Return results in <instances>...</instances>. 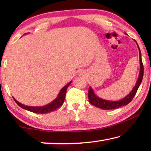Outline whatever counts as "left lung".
I'll return each instance as SVG.
<instances>
[{"label":"left lung","instance_id":"obj_1","mask_svg":"<svg viewBox=\"0 0 151 151\" xmlns=\"http://www.w3.org/2000/svg\"><path fill=\"white\" fill-rule=\"evenodd\" d=\"M136 42V41H135ZM137 43V42H136ZM138 49H139V65H140V69H139V77L136 82L135 86H134L133 90L129 93V94H128L127 96L124 98L121 99L118 101H111V100H104L99 98L98 96H97L95 92L93 90V88L89 86L88 88V100L89 102L92 105H93L95 106L98 107L104 110H111V109H118L119 107L126 106L132 100V99L134 98L135 95L137 93V91L139 88L141 82L142 81V78H143L144 76V66L143 63H142V53L141 51H140L139 47L138 46Z\"/></svg>","mask_w":151,"mask_h":151}]
</instances>
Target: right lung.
Wrapping results in <instances>:
<instances>
[{
	"instance_id": "right-lung-1",
	"label": "right lung",
	"mask_w": 151,
	"mask_h": 151,
	"mask_svg": "<svg viewBox=\"0 0 151 151\" xmlns=\"http://www.w3.org/2000/svg\"><path fill=\"white\" fill-rule=\"evenodd\" d=\"M71 82H69L67 85H65L64 87L60 90V91L59 92L57 98L53 100L52 102L49 103V104L45 105V106H27V105H24L18 102L15 98H14V100L15 101L16 104H17L20 107H21L23 109L27 110L31 112L35 113H50L51 111H55L57 109H58L60 106H61L63 104L64 101H65L66 93H67V90L68 86L70 85V84L71 83Z\"/></svg>"
}]
</instances>
